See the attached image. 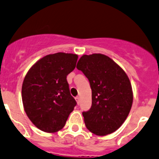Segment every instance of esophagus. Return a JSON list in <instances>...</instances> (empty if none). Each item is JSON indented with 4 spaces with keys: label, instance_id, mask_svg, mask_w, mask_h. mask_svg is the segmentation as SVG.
I'll list each match as a JSON object with an SVG mask.
<instances>
[{
    "label": "esophagus",
    "instance_id": "34e87169",
    "mask_svg": "<svg viewBox=\"0 0 159 159\" xmlns=\"http://www.w3.org/2000/svg\"><path fill=\"white\" fill-rule=\"evenodd\" d=\"M75 99H76V102L78 104H79L80 103V97L79 96H77L76 98H75Z\"/></svg>",
    "mask_w": 159,
    "mask_h": 159
}]
</instances>
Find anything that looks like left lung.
I'll return each instance as SVG.
<instances>
[{
    "label": "left lung",
    "mask_w": 159,
    "mask_h": 159,
    "mask_svg": "<svg viewBox=\"0 0 159 159\" xmlns=\"http://www.w3.org/2000/svg\"><path fill=\"white\" fill-rule=\"evenodd\" d=\"M77 68L87 77L92 89V107L82 112L86 127L98 136L113 133L126 120L133 103L128 76L111 58L101 53L83 55Z\"/></svg>",
    "instance_id": "left-lung-1"
}]
</instances>
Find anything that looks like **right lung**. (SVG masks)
<instances>
[{
  "mask_svg": "<svg viewBox=\"0 0 159 159\" xmlns=\"http://www.w3.org/2000/svg\"><path fill=\"white\" fill-rule=\"evenodd\" d=\"M78 58L73 53L47 55L26 74L21 87L23 106L31 122L39 130L59 131L76 106L67 76L75 68Z\"/></svg>",
  "mask_w": 159,
  "mask_h": 159,
  "instance_id": "right-lung-1",
  "label": "right lung"
}]
</instances>
